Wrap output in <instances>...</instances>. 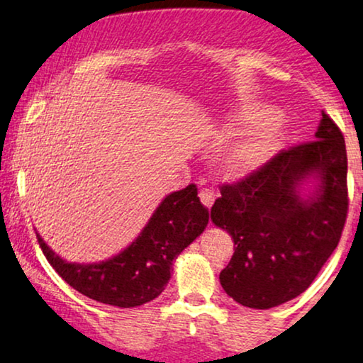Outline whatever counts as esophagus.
Listing matches in <instances>:
<instances>
[{"mask_svg":"<svg viewBox=\"0 0 363 363\" xmlns=\"http://www.w3.org/2000/svg\"><path fill=\"white\" fill-rule=\"evenodd\" d=\"M199 199H201V203L206 206V208L211 209V208H213V204H214L216 194L211 189H203L199 192Z\"/></svg>","mask_w":363,"mask_h":363,"instance_id":"34e87169","label":"esophagus"}]
</instances>
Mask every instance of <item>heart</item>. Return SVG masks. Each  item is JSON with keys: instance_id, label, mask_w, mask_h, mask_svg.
Listing matches in <instances>:
<instances>
[{"instance_id": "b5f03b06", "label": "heart", "mask_w": 363, "mask_h": 363, "mask_svg": "<svg viewBox=\"0 0 363 363\" xmlns=\"http://www.w3.org/2000/svg\"><path fill=\"white\" fill-rule=\"evenodd\" d=\"M273 110L264 105H247L231 117L228 130L236 134L247 125H256L233 142L219 159V169L229 179H240L253 174L264 166L283 142V130L274 121H268ZM264 120V123L260 121ZM260 121L262 123L258 124Z\"/></svg>"}]
</instances>
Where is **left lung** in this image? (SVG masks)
<instances>
[{
  "instance_id": "obj_1",
  "label": "left lung",
  "mask_w": 363,
  "mask_h": 363,
  "mask_svg": "<svg viewBox=\"0 0 363 363\" xmlns=\"http://www.w3.org/2000/svg\"><path fill=\"white\" fill-rule=\"evenodd\" d=\"M313 178L310 196L301 184ZM348 211L345 139L322 112L315 140L274 155L241 181L221 186L211 208L235 253L219 274L224 291L268 310L301 295L340 241Z\"/></svg>"
}]
</instances>
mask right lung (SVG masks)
<instances>
[{"instance_id":"right-lung-1","label":"right lung","mask_w":363,"mask_h":363,"mask_svg":"<svg viewBox=\"0 0 363 363\" xmlns=\"http://www.w3.org/2000/svg\"><path fill=\"white\" fill-rule=\"evenodd\" d=\"M209 221L197 187L164 197L140 235L121 253L100 263H68L50 250L38 233L40 247L48 263L82 295L100 303L134 308L157 298L171 279L172 263Z\"/></svg>"}]
</instances>
